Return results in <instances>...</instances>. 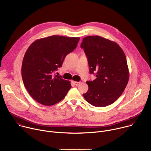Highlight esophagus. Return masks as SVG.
<instances>
[{
  "label": "esophagus",
  "instance_id": "34e87169",
  "mask_svg": "<svg viewBox=\"0 0 151 151\" xmlns=\"http://www.w3.org/2000/svg\"><path fill=\"white\" fill-rule=\"evenodd\" d=\"M73 83L75 85H79L81 83L80 82H77V81H73Z\"/></svg>",
  "mask_w": 151,
  "mask_h": 151
}]
</instances>
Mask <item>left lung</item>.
<instances>
[{"label":"left lung","instance_id":"1","mask_svg":"<svg viewBox=\"0 0 151 151\" xmlns=\"http://www.w3.org/2000/svg\"><path fill=\"white\" fill-rule=\"evenodd\" d=\"M88 58L90 73L96 78L87 81L88 91L83 94L96 107L114 103L122 94L129 79L125 55L116 42L99 36H88L81 44Z\"/></svg>","mask_w":151,"mask_h":151}]
</instances>
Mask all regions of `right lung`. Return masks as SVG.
<instances>
[{"mask_svg":"<svg viewBox=\"0 0 151 151\" xmlns=\"http://www.w3.org/2000/svg\"><path fill=\"white\" fill-rule=\"evenodd\" d=\"M79 37L54 35L37 39L26 51L21 75L25 87L38 103L52 106L63 100L72 86L54 73L77 47Z\"/></svg>","mask_w":151,"mask_h":151,"instance_id":"1","label":"right lung"}]
</instances>
